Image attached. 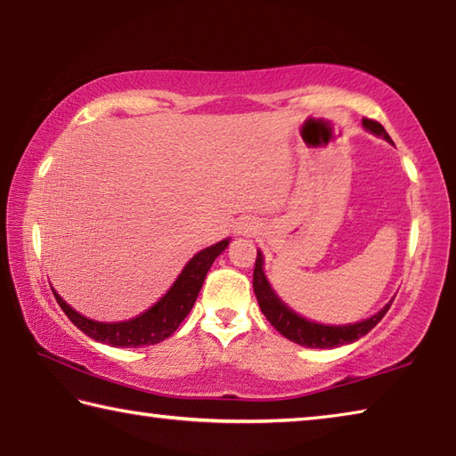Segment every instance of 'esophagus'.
<instances>
[{"label": "esophagus", "mask_w": 456, "mask_h": 456, "mask_svg": "<svg viewBox=\"0 0 456 456\" xmlns=\"http://www.w3.org/2000/svg\"><path fill=\"white\" fill-rule=\"evenodd\" d=\"M237 233L239 235H245V237H251L257 233V223L253 219H243L241 223L237 225Z\"/></svg>", "instance_id": "obj_1"}]
</instances>
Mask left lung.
I'll return each mask as SVG.
<instances>
[{
	"label": "left lung",
	"instance_id": "8db88e82",
	"mask_svg": "<svg viewBox=\"0 0 456 456\" xmlns=\"http://www.w3.org/2000/svg\"><path fill=\"white\" fill-rule=\"evenodd\" d=\"M362 125H364V128L370 130V133L384 136L386 141L392 142L380 122L364 118ZM253 291H256L259 307L267 322L272 323L283 338H288L299 346H305V348H338V346L356 342V339L366 336L368 331L384 318L388 307L392 305V302L386 304L380 312L372 315V318L358 323H348V326H323V323L305 320L302 315L289 310V307L275 296V291L272 289V285H269L264 273V256H261V251H257L256 269H253Z\"/></svg>",
	"mask_w": 456,
	"mask_h": 456
}]
</instances>
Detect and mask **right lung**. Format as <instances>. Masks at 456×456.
I'll use <instances>...</instances> for the list:
<instances>
[{"instance_id":"1","label":"right lung","mask_w":456,"mask_h":456,"mask_svg":"<svg viewBox=\"0 0 456 456\" xmlns=\"http://www.w3.org/2000/svg\"><path fill=\"white\" fill-rule=\"evenodd\" d=\"M229 239H223V241L199 251L197 256L184 265L181 275L176 277V281L173 283V288L168 289L151 310H146L144 314L126 322L104 323L84 318L82 314L72 310L56 291H52L56 302L60 304L68 318H70L74 326L84 331L86 336H90L92 339H96V342H104L108 346H112V348H138V346L159 344L171 334H175V330L181 326V322L184 318H187L191 307L195 305V299L200 288H203L207 272H209L213 261L225 251Z\"/></svg>"}]
</instances>
